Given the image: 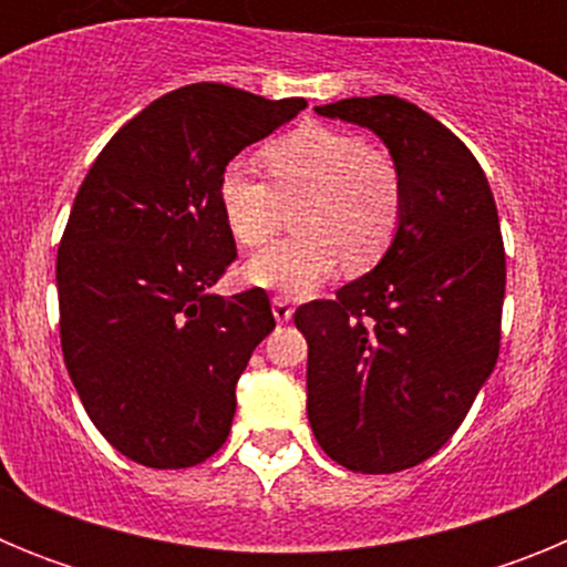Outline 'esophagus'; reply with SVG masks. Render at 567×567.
Wrapping results in <instances>:
<instances>
[{"label": "esophagus", "instance_id": "34e87169", "mask_svg": "<svg viewBox=\"0 0 567 567\" xmlns=\"http://www.w3.org/2000/svg\"><path fill=\"white\" fill-rule=\"evenodd\" d=\"M272 315H275V320H278V323H287V320H292V315H295V307H292V300L289 298H275L272 300Z\"/></svg>", "mask_w": 567, "mask_h": 567}]
</instances>
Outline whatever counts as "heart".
I'll return each instance as SVG.
<instances>
[{
  "label": "heart",
  "instance_id": "1",
  "mask_svg": "<svg viewBox=\"0 0 567 567\" xmlns=\"http://www.w3.org/2000/svg\"><path fill=\"white\" fill-rule=\"evenodd\" d=\"M272 184L233 162L218 182V204L229 233L244 247L267 244L298 207L300 235L260 249L247 280L275 292H312L338 267L349 275L378 267L403 221V184L394 162L354 133L307 124L264 153Z\"/></svg>",
  "mask_w": 567,
  "mask_h": 567
}]
</instances>
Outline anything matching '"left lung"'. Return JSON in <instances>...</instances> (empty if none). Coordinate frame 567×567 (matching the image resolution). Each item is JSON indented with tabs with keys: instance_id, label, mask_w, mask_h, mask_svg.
I'll list each match as a JSON object with an SVG mask.
<instances>
[{
	"instance_id": "left-lung-1",
	"label": "left lung",
	"mask_w": 567,
	"mask_h": 567,
	"mask_svg": "<svg viewBox=\"0 0 567 567\" xmlns=\"http://www.w3.org/2000/svg\"><path fill=\"white\" fill-rule=\"evenodd\" d=\"M315 113L385 144L403 221L372 272L295 312L309 343V425L343 468L394 474L449 443L494 372L505 298L497 204L471 150L417 104L369 96Z\"/></svg>"
}]
</instances>
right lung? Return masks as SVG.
<instances>
[{
    "mask_svg": "<svg viewBox=\"0 0 567 567\" xmlns=\"http://www.w3.org/2000/svg\"><path fill=\"white\" fill-rule=\"evenodd\" d=\"M303 107L187 84L130 118L79 187L56 255L64 365L133 463L189 468L227 443L235 383L275 318L264 289L213 295L238 258L218 182Z\"/></svg>",
    "mask_w": 567,
    "mask_h": 567,
    "instance_id": "right-lung-1",
    "label": "right lung"
}]
</instances>
